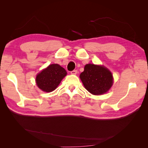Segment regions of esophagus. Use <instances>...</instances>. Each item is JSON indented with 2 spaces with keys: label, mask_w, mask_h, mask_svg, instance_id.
I'll return each instance as SVG.
<instances>
[{
  "label": "esophagus",
  "mask_w": 148,
  "mask_h": 148,
  "mask_svg": "<svg viewBox=\"0 0 148 148\" xmlns=\"http://www.w3.org/2000/svg\"><path fill=\"white\" fill-rule=\"evenodd\" d=\"M71 75H77V70H73V71H71Z\"/></svg>",
  "instance_id": "1"
}]
</instances>
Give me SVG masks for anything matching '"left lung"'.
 I'll return each mask as SVG.
<instances>
[{
    "label": "left lung",
    "instance_id": "obj_1",
    "mask_svg": "<svg viewBox=\"0 0 148 148\" xmlns=\"http://www.w3.org/2000/svg\"><path fill=\"white\" fill-rule=\"evenodd\" d=\"M79 78L84 88L94 95H101L108 91L113 84V75L102 65L89 64L84 66Z\"/></svg>",
    "mask_w": 148,
    "mask_h": 148
}]
</instances>
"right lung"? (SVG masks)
<instances>
[{
	"label": "right lung",
	"mask_w": 148,
	"mask_h": 148,
	"mask_svg": "<svg viewBox=\"0 0 148 148\" xmlns=\"http://www.w3.org/2000/svg\"><path fill=\"white\" fill-rule=\"evenodd\" d=\"M66 70L59 64L49 65L36 77L38 88L44 92H52L57 88L66 75Z\"/></svg>",
	"instance_id": "add662e5"
}]
</instances>
